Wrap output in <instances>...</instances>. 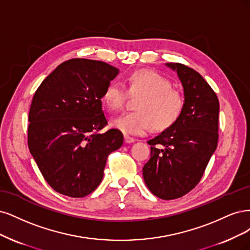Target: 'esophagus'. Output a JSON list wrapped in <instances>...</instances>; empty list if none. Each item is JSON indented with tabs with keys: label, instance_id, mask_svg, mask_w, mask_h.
<instances>
[{
	"label": "esophagus",
	"instance_id": "34e87169",
	"mask_svg": "<svg viewBox=\"0 0 250 250\" xmlns=\"http://www.w3.org/2000/svg\"><path fill=\"white\" fill-rule=\"evenodd\" d=\"M135 141H136V139H134L133 137L125 135V143H133V142H135Z\"/></svg>",
	"mask_w": 250,
	"mask_h": 250
}]
</instances>
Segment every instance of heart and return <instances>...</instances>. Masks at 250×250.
<instances>
[{
    "instance_id": "heart-1",
    "label": "heart",
    "mask_w": 250,
    "mask_h": 250,
    "mask_svg": "<svg viewBox=\"0 0 250 250\" xmlns=\"http://www.w3.org/2000/svg\"><path fill=\"white\" fill-rule=\"evenodd\" d=\"M126 82L127 89L113 80L103 93L104 104L114 112L125 107L130 95L140 98L136 104L138 111L112 119L111 125L115 128L126 135H144L154 126L162 131L178 122L184 111L185 99L179 90L173 89L170 80L155 71L138 70L128 76Z\"/></svg>"
}]
</instances>
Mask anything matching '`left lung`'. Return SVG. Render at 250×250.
Instances as JSON below:
<instances>
[{
    "label": "left lung",
    "mask_w": 250,
    "mask_h": 250,
    "mask_svg": "<svg viewBox=\"0 0 250 250\" xmlns=\"http://www.w3.org/2000/svg\"><path fill=\"white\" fill-rule=\"evenodd\" d=\"M184 88V111L173 125L147 143L150 159L143 179L152 194L175 199L199 183L218 143L219 101L196 70L181 63H166Z\"/></svg>",
    "instance_id": "1"
}]
</instances>
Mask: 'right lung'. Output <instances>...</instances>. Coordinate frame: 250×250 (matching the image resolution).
Here are the masks:
<instances>
[{"instance_id": "obj_1", "label": "right lung", "mask_w": 250, "mask_h": 250, "mask_svg": "<svg viewBox=\"0 0 250 250\" xmlns=\"http://www.w3.org/2000/svg\"><path fill=\"white\" fill-rule=\"evenodd\" d=\"M119 70L103 61L70 59L47 76L32 100L28 146L47 184L84 197L101 184L107 158L124 143L102 108L104 88Z\"/></svg>"}]
</instances>
